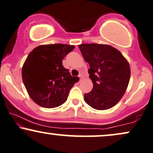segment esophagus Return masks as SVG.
Returning <instances> with one entry per match:
<instances>
[{"instance_id": "obj_1", "label": "esophagus", "mask_w": 153, "mask_h": 153, "mask_svg": "<svg viewBox=\"0 0 153 153\" xmlns=\"http://www.w3.org/2000/svg\"><path fill=\"white\" fill-rule=\"evenodd\" d=\"M79 77H80V81H82V80H83V78H84L83 75H82V73H80V74L79 75Z\"/></svg>"}]
</instances>
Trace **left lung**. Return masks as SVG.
<instances>
[{"mask_svg": "<svg viewBox=\"0 0 153 153\" xmlns=\"http://www.w3.org/2000/svg\"><path fill=\"white\" fill-rule=\"evenodd\" d=\"M82 56L89 63L90 78L93 88L84 100L96 110L113 108L124 95L130 78V65L118 50L108 45H79Z\"/></svg>", "mask_w": 153, "mask_h": 153, "instance_id": "8db88e82", "label": "left lung"}]
</instances>
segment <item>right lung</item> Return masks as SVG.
<instances>
[{
    "label": "right lung",
    "mask_w": 153,
    "mask_h": 153,
    "mask_svg": "<svg viewBox=\"0 0 153 153\" xmlns=\"http://www.w3.org/2000/svg\"><path fill=\"white\" fill-rule=\"evenodd\" d=\"M75 48L66 44L42 45L27 56L22 78L29 96L38 105L53 108L65 102L78 77L72 76L62 66V60Z\"/></svg>",
    "instance_id": "add662e5"
}]
</instances>
